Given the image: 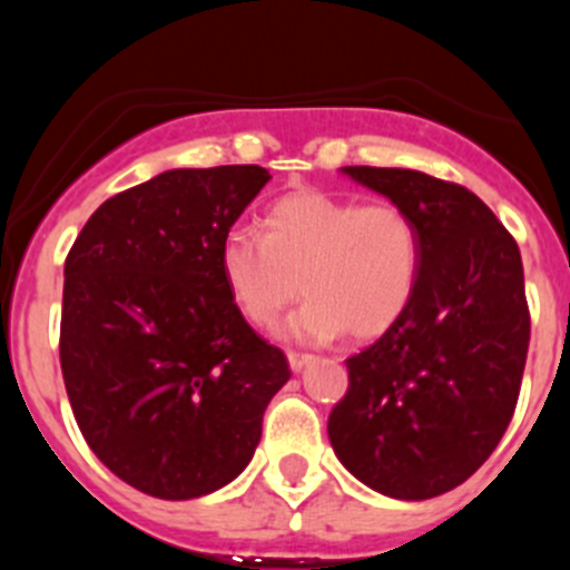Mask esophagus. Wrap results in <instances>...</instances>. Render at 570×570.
<instances>
[{
  "label": "esophagus",
  "instance_id": "1",
  "mask_svg": "<svg viewBox=\"0 0 570 570\" xmlns=\"http://www.w3.org/2000/svg\"><path fill=\"white\" fill-rule=\"evenodd\" d=\"M286 358H289V366H292V372H301V370H306L308 364H312V355L308 353H286Z\"/></svg>",
  "mask_w": 570,
  "mask_h": 570
}]
</instances>
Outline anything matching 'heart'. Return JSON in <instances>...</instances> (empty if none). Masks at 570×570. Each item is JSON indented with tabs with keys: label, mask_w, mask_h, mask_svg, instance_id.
Returning a JSON list of instances; mask_svg holds the SVG:
<instances>
[{
	"label": "heart",
	"mask_w": 570,
	"mask_h": 570,
	"mask_svg": "<svg viewBox=\"0 0 570 570\" xmlns=\"http://www.w3.org/2000/svg\"><path fill=\"white\" fill-rule=\"evenodd\" d=\"M223 286L250 325L269 327L297 295L308 301L286 322L297 342L377 338L413 303L422 237L405 209L297 189L264 215V237L226 232L217 253Z\"/></svg>",
	"instance_id": "obj_1"
}]
</instances>
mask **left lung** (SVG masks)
<instances>
[{
  "mask_svg": "<svg viewBox=\"0 0 570 570\" xmlns=\"http://www.w3.org/2000/svg\"><path fill=\"white\" fill-rule=\"evenodd\" d=\"M342 174L413 217L422 273L402 320L347 358L327 439L372 491L422 502L469 480L513 419L530 347L521 253L461 184L407 168Z\"/></svg>",
  "mask_w": 570,
  "mask_h": 570,
  "instance_id": "obj_1",
  "label": "left lung"
}]
</instances>
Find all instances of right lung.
<instances>
[{
    "mask_svg": "<svg viewBox=\"0 0 570 570\" xmlns=\"http://www.w3.org/2000/svg\"><path fill=\"white\" fill-rule=\"evenodd\" d=\"M269 174L176 168L105 200L66 258L60 366L101 463L157 499L243 474L289 364L245 322L217 253Z\"/></svg>",
    "mask_w": 570,
    "mask_h": 570,
    "instance_id": "obj_1",
    "label": "right lung"
}]
</instances>
